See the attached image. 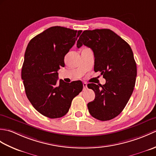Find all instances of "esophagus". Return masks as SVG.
<instances>
[{
    "instance_id": "34e87169",
    "label": "esophagus",
    "mask_w": 156,
    "mask_h": 156,
    "mask_svg": "<svg viewBox=\"0 0 156 156\" xmlns=\"http://www.w3.org/2000/svg\"><path fill=\"white\" fill-rule=\"evenodd\" d=\"M83 87H84V90H86L87 88V84L86 82H84L83 83Z\"/></svg>"
}]
</instances>
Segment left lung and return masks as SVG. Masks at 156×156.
Wrapping results in <instances>:
<instances>
[{
	"label": "left lung",
	"mask_w": 156,
	"mask_h": 156,
	"mask_svg": "<svg viewBox=\"0 0 156 156\" xmlns=\"http://www.w3.org/2000/svg\"><path fill=\"white\" fill-rule=\"evenodd\" d=\"M92 49L94 56V72L105 78L104 85L88 84L95 98L88 103L90 114L100 121H108L123 110L133 93L137 66L133 51L127 42L108 29L84 31L77 41Z\"/></svg>",
	"instance_id": "1"
}]
</instances>
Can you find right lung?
I'll return each mask as SVG.
<instances>
[{"label":"right lung","mask_w":156,"mask_h":156,"mask_svg":"<svg viewBox=\"0 0 156 156\" xmlns=\"http://www.w3.org/2000/svg\"><path fill=\"white\" fill-rule=\"evenodd\" d=\"M82 31L60 26L46 29L29 41L25 53L21 78L27 97L39 113L50 119L64 116L83 88L80 80H58L64 57Z\"/></svg>","instance_id":"obj_1"}]
</instances>
